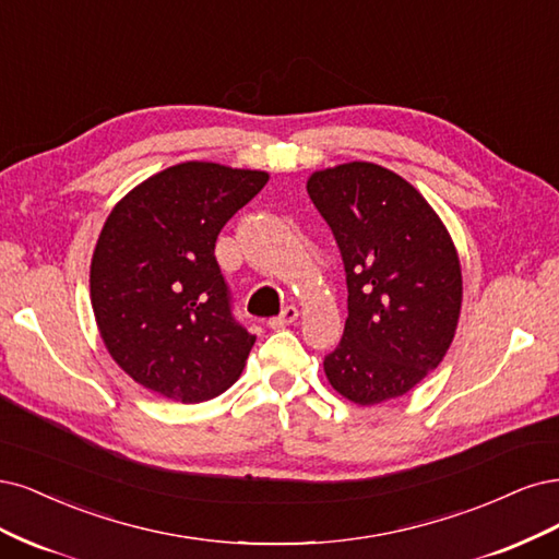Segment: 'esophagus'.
I'll list each match as a JSON object with an SVG mask.
<instances>
[{
  "label": "esophagus",
  "mask_w": 559,
  "mask_h": 559,
  "mask_svg": "<svg viewBox=\"0 0 559 559\" xmlns=\"http://www.w3.org/2000/svg\"><path fill=\"white\" fill-rule=\"evenodd\" d=\"M297 318H299V309H297V306H285L283 313L269 320L266 325L272 328V330H283V328H287V325H293V322H295Z\"/></svg>",
  "instance_id": "34e87169"
}]
</instances>
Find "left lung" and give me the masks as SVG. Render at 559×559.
I'll return each mask as SVG.
<instances>
[{
    "mask_svg": "<svg viewBox=\"0 0 559 559\" xmlns=\"http://www.w3.org/2000/svg\"><path fill=\"white\" fill-rule=\"evenodd\" d=\"M306 190L334 231L348 285L344 338L322 365L328 381L359 406L397 400L455 338L457 248L425 197L373 162L313 171Z\"/></svg>",
    "mask_w": 559,
    "mask_h": 559,
    "instance_id": "8db88e82",
    "label": "left lung"
}]
</instances>
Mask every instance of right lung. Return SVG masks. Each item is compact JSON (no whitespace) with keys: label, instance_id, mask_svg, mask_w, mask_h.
<instances>
[{"label":"right lung","instance_id":"1","mask_svg":"<svg viewBox=\"0 0 559 559\" xmlns=\"http://www.w3.org/2000/svg\"><path fill=\"white\" fill-rule=\"evenodd\" d=\"M269 174L190 159L162 169L111 209L90 262V301L114 362L181 404L218 397L241 376L255 336L229 309L215 262L225 223Z\"/></svg>","mask_w":559,"mask_h":559}]
</instances>
